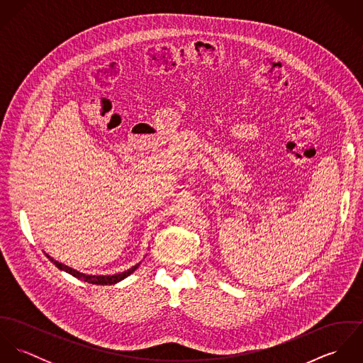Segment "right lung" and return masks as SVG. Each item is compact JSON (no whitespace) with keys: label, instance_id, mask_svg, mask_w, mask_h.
<instances>
[{"label":"right lung","instance_id":"add662e5","mask_svg":"<svg viewBox=\"0 0 363 363\" xmlns=\"http://www.w3.org/2000/svg\"><path fill=\"white\" fill-rule=\"evenodd\" d=\"M46 256H48V259H50L52 264H54L58 269L65 271V272L71 274L72 277H75V278H78V279H81V281H85V282L94 284V285H113V284H117V282L123 281L124 278H127L128 275H131V274H133V272L140 267V264H141V261H140L138 264L133 265V267H131V268H128L127 271L120 272V274H114V275H88V274L79 272V271H77V269H74V268H71V267H68V265L62 264V262L55 261V259L50 257L49 255H46Z\"/></svg>","mask_w":363,"mask_h":363}]
</instances>
